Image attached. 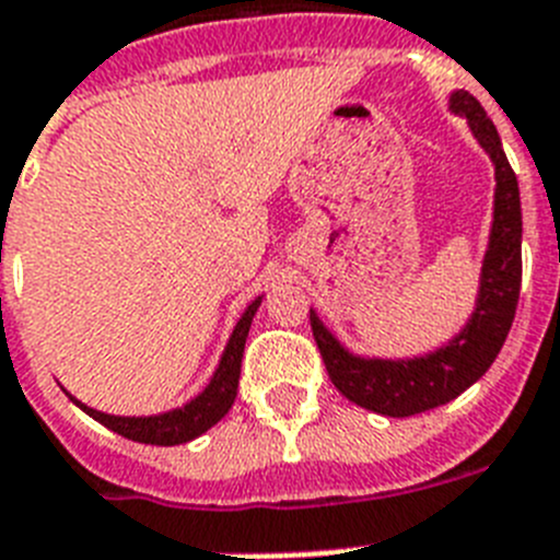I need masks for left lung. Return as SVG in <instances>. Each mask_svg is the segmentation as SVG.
I'll list each match as a JSON object with an SVG mask.
<instances>
[{
    "label": "left lung",
    "mask_w": 560,
    "mask_h": 560,
    "mask_svg": "<svg viewBox=\"0 0 560 560\" xmlns=\"http://www.w3.org/2000/svg\"><path fill=\"white\" fill-rule=\"evenodd\" d=\"M451 109L465 115L476 140L482 143L495 165V208L490 245L485 253L482 287L476 299V313L448 347L436 349L415 361H366L354 358L310 310L315 343L320 349L329 381L347 400L369 408L374 415L411 417L428 408L445 406L459 397L502 352L522 290V199L518 183L510 168L502 140L493 120L470 92H454Z\"/></svg>",
    "instance_id": "left-lung-1"
}]
</instances>
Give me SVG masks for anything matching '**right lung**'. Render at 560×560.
<instances>
[{"label":"right lung","instance_id":"obj_1","mask_svg":"<svg viewBox=\"0 0 560 560\" xmlns=\"http://www.w3.org/2000/svg\"><path fill=\"white\" fill-rule=\"evenodd\" d=\"M261 304V299H256L250 307L245 310V315L240 318L236 329H233L231 340H228L225 354H222L220 369L211 377L208 388L199 397H194L191 402H186L183 408H174V411H165V415L154 417H112L104 411H95V408L78 402V408H84L92 420H98L101 425H106L115 434L126 436V440L143 442V445H183V442L194 440V436L206 434L208 428L217 425L222 417L228 415V408L236 400V388H240V369H242V352H245L247 329H250V320L256 315V307Z\"/></svg>","mask_w":560,"mask_h":560}]
</instances>
